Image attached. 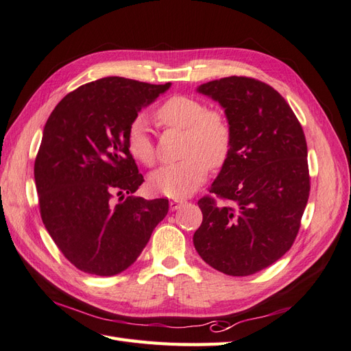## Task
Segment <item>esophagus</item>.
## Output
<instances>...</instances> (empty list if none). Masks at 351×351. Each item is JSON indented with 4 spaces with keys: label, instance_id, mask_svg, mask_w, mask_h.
<instances>
[{
    "label": "esophagus",
    "instance_id": "34e87169",
    "mask_svg": "<svg viewBox=\"0 0 351 351\" xmlns=\"http://www.w3.org/2000/svg\"><path fill=\"white\" fill-rule=\"evenodd\" d=\"M184 204H186L184 199H173V200H169V208H171L173 210H177V209L182 208Z\"/></svg>",
    "mask_w": 351,
    "mask_h": 351
}]
</instances>
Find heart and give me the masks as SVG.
I'll use <instances>...</instances> for the list:
<instances>
[{"label":"heart","instance_id":"obj_1","mask_svg":"<svg viewBox=\"0 0 351 351\" xmlns=\"http://www.w3.org/2000/svg\"><path fill=\"white\" fill-rule=\"evenodd\" d=\"M156 120L168 129L184 130L183 159L156 169L149 186L156 193L180 199L195 193L204 184L210 168L227 162L232 147V129L227 115L187 95H174L155 112ZM127 149L143 164H155V146L145 117H137L127 130Z\"/></svg>","mask_w":351,"mask_h":351}]
</instances>
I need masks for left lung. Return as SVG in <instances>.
Returning <instances> with one entry per match:
<instances>
[{"mask_svg":"<svg viewBox=\"0 0 351 351\" xmlns=\"http://www.w3.org/2000/svg\"><path fill=\"white\" fill-rule=\"evenodd\" d=\"M197 90L221 104L232 147L209 193L193 244L212 268L247 277L290 250L309 199L311 176L302 125L269 84L230 76Z\"/></svg>","mask_w":351,"mask_h":351,"instance_id":"8db88e82","label":"left lung"}]
</instances>
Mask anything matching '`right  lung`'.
<instances>
[{
  "label": "right lung",
  "mask_w": 351,
  "mask_h": 351,
  "mask_svg": "<svg viewBox=\"0 0 351 351\" xmlns=\"http://www.w3.org/2000/svg\"><path fill=\"white\" fill-rule=\"evenodd\" d=\"M168 88L104 77L66 95L45 124L35 159L40 218L64 258L83 272L111 277L125 271L167 215L168 199L132 196L143 176L127 149V130Z\"/></svg>",
  "instance_id": "right-lung-1"
}]
</instances>
